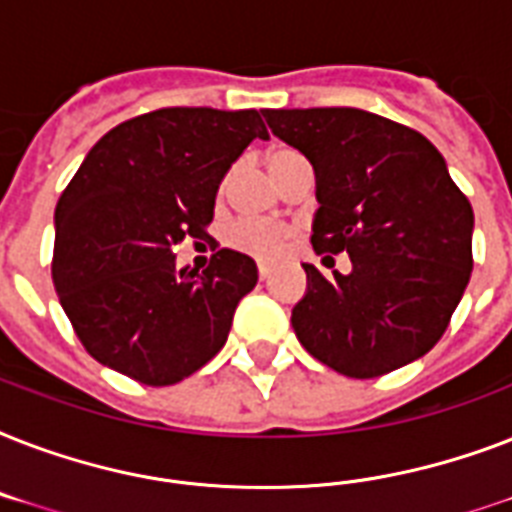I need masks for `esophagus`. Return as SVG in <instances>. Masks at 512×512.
<instances>
[{"mask_svg": "<svg viewBox=\"0 0 512 512\" xmlns=\"http://www.w3.org/2000/svg\"><path fill=\"white\" fill-rule=\"evenodd\" d=\"M271 265L268 263H257V276H260V279H271Z\"/></svg>", "mask_w": 512, "mask_h": 512, "instance_id": "esophagus-1", "label": "esophagus"}]
</instances>
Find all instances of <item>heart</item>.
Masks as SVG:
<instances>
[{"instance_id":"heart-1","label":"heart","mask_w":512,"mask_h":512,"mask_svg":"<svg viewBox=\"0 0 512 512\" xmlns=\"http://www.w3.org/2000/svg\"><path fill=\"white\" fill-rule=\"evenodd\" d=\"M289 156H297L295 151H273L271 159H268V167L271 172L279 167L281 162H287ZM225 241L228 247L239 249L244 255L255 257V260H279V257L287 255V249L292 247V231L284 228V225L273 223H260V220H239L233 223L228 231H225Z\"/></svg>"}]
</instances>
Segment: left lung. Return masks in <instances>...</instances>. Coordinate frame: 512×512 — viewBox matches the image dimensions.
I'll return each instance as SVG.
<instances>
[{
	"instance_id": "1",
	"label": "left lung",
	"mask_w": 512,
	"mask_h": 512,
	"mask_svg": "<svg viewBox=\"0 0 512 512\" xmlns=\"http://www.w3.org/2000/svg\"><path fill=\"white\" fill-rule=\"evenodd\" d=\"M316 172L313 249L348 252L332 279L305 263L297 340L329 369L369 380L428 353L473 271V207L417 130L361 108H263Z\"/></svg>"
}]
</instances>
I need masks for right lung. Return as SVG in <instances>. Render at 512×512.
<instances>
[{
	"label": "right lung",
	"instance_id": "add662e5",
	"mask_svg": "<svg viewBox=\"0 0 512 512\" xmlns=\"http://www.w3.org/2000/svg\"><path fill=\"white\" fill-rule=\"evenodd\" d=\"M255 138V108H159L90 148L55 207L52 284L95 361L143 385H175L223 348L257 284L252 257L217 249L177 268L172 247L201 239L225 172Z\"/></svg>",
	"mask_w": 512,
	"mask_h": 512
}]
</instances>
